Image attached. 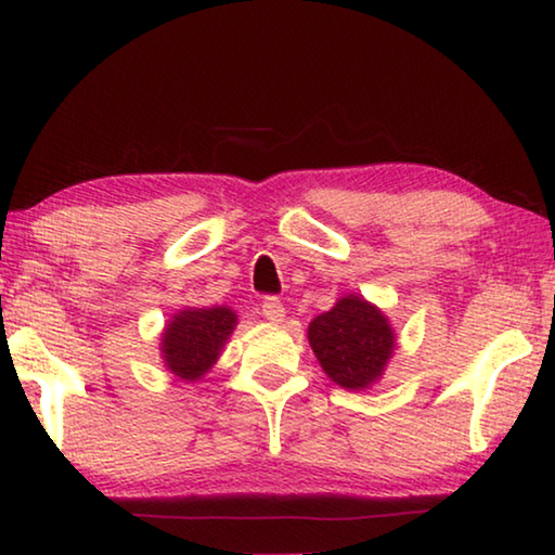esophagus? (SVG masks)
Returning a JSON list of instances; mask_svg holds the SVG:
<instances>
[{"label":"esophagus","mask_w":555,"mask_h":555,"mask_svg":"<svg viewBox=\"0 0 555 555\" xmlns=\"http://www.w3.org/2000/svg\"><path fill=\"white\" fill-rule=\"evenodd\" d=\"M284 313H286V308L276 296H267L264 300H261V315H264L267 321L281 323L284 321Z\"/></svg>","instance_id":"1"}]
</instances>
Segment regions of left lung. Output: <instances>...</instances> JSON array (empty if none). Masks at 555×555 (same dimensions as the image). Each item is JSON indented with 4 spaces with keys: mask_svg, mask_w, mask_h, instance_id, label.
<instances>
[{
    "mask_svg": "<svg viewBox=\"0 0 555 555\" xmlns=\"http://www.w3.org/2000/svg\"><path fill=\"white\" fill-rule=\"evenodd\" d=\"M308 340L327 377L345 389L377 382L393 350V333L382 311L360 296H345L308 325Z\"/></svg>",
    "mask_w": 555,
    "mask_h": 555,
    "instance_id": "1",
    "label": "left lung"
}]
</instances>
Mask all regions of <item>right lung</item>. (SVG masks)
I'll return each mask as SVG.
<instances>
[{
	"mask_svg": "<svg viewBox=\"0 0 555 555\" xmlns=\"http://www.w3.org/2000/svg\"><path fill=\"white\" fill-rule=\"evenodd\" d=\"M237 325L230 308H195L181 311L168 323L162 343L164 362L176 377L195 382L218 362L222 345Z\"/></svg>",
	"mask_w": 555,
	"mask_h": 555,
	"instance_id": "add662e5",
	"label": "right lung"
}]
</instances>
